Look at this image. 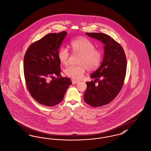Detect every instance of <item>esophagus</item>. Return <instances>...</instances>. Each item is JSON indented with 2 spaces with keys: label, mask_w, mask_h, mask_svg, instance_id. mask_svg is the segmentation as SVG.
I'll return each mask as SVG.
<instances>
[{
  "label": "esophagus",
  "mask_w": 151,
  "mask_h": 151,
  "mask_svg": "<svg viewBox=\"0 0 151 151\" xmlns=\"http://www.w3.org/2000/svg\"><path fill=\"white\" fill-rule=\"evenodd\" d=\"M79 81H77V80H72V84H76V83H78Z\"/></svg>",
  "instance_id": "esophagus-1"
}]
</instances>
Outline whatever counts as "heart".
<instances>
[{
	"instance_id": "b5f03b06",
	"label": "heart",
	"mask_w": 151,
	"mask_h": 151,
	"mask_svg": "<svg viewBox=\"0 0 151 151\" xmlns=\"http://www.w3.org/2000/svg\"><path fill=\"white\" fill-rule=\"evenodd\" d=\"M73 53L80 55L78 65H70L64 70L65 74L73 79H81L86 69L93 71L100 66L103 53L101 50L95 48V45L86 37H79L73 40L70 43ZM70 52L67 48L61 47L58 51V58L62 64L66 65L68 63Z\"/></svg>"
}]
</instances>
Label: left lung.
Here are the masks:
<instances>
[{
    "label": "left lung",
    "instance_id": "1",
    "mask_svg": "<svg viewBox=\"0 0 151 151\" xmlns=\"http://www.w3.org/2000/svg\"><path fill=\"white\" fill-rule=\"evenodd\" d=\"M104 45V56L101 65L90 76L98 81L86 82L84 100L93 107L103 106L112 101L123 86L126 73L127 59L124 50L109 36L103 33H86Z\"/></svg>",
    "mask_w": 151,
    "mask_h": 151
}]
</instances>
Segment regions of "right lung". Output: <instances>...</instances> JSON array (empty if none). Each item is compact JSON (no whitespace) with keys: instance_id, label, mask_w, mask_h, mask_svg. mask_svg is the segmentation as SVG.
Returning <instances> with one entry per match:
<instances>
[{"instance_id":"obj_1","label":"right lung","mask_w":151,"mask_h":151,"mask_svg":"<svg viewBox=\"0 0 151 151\" xmlns=\"http://www.w3.org/2000/svg\"><path fill=\"white\" fill-rule=\"evenodd\" d=\"M67 34L65 31L49 34L28 48L24 58V73L27 88L37 102L45 106L60 103L71 80L61 75L58 51ZM56 76L55 80L50 77Z\"/></svg>"}]
</instances>
